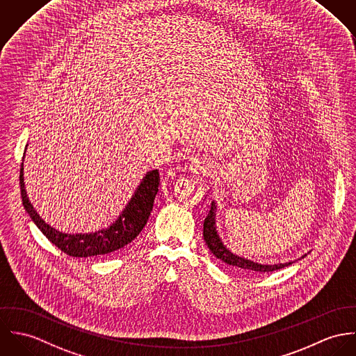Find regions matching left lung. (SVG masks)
<instances>
[{"label":"left lung","instance_id":"left-lung-1","mask_svg":"<svg viewBox=\"0 0 356 356\" xmlns=\"http://www.w3.org/2000/svg\"><path fill=\"white\" fill-rule=\"evenodd\" d=\"M203 238H204L209 250L214 254V257H217L218 259H221L227 265L234 266L237 269H244V270L257 272V273H265V272H275V270L282 269V268L291 265V262L278 264V265H261V264L252 262L250 259H244L241 257H237L235 254H232L224 245V243L221 241V238L217 234V229H216V203L214 202H211V207H210L209 214L206 216L204 222H203Z\"/></svg>","mask_w":356,"mask_h":356}]
</instances>
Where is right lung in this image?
Segmentation results:
<instances>
[{"label":"right lung","mask_w":356,"mask_h":356,"mask_svg":"<svg viewBox=\"0 0 356 356\" xmlns=\"http://www.w3.org/2000/svg\"><path fill=\"white\" fill-rule=\"evenodd\" d=\"M159 173L157 169L146 173L140 184L138 186L135 194L121 211L119 218L106 229H101L94 234H76L68 235L56 231L49 224H46L40 214L33 207L24 188L23 177V162L20 169V193L26 211L30 218L35 222L40 232L47 237L56 247L64 251L70 257L88 258L97 255H106L116 250L122 248L131 243L140 234L146 225L149 216L153 210L154 199L159 193Z\"/></svg>","instance_id":"add662e5"}]
</instances>
